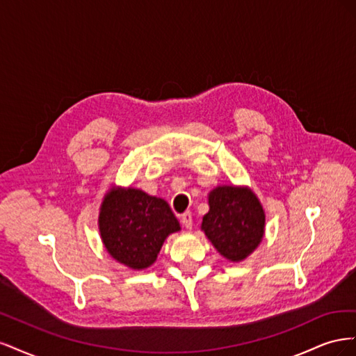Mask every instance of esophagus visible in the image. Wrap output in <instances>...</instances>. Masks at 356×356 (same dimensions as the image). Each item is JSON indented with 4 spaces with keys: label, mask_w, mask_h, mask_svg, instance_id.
I'll use <instances>...</instances> for the list:
<instances>
[{
    "label": "esophagus",
    "mask_w": 356,
    "mask_h": 356,
    "mask_svg": "<svg viewBox=\"0 0 356 356\" xmlns=\"http://www.w3.org/2000/svg\"><path fill=\"white\" fill-rule=\"evenodd\" d=\"M181 222H182V225H184L187 230H191V227H193V218H191V215L188 212H186L184 215H182Z\"/></svg>",
    "instance_id": "obj_1"
}]
</instances>
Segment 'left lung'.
<instances>
[{
	"mask_svg": "<svg viewBox=\"0 0 356 356\" xmlns=\"http://www.w3.org/2000/svg\"><path fill=\"white\" fill-rule=\"evenodd\" d=\"M209 211L200 229L225 260L241 263L261 243L264 208L246 186H217L208 195Z\"/></svg>",
	"mask_w": 356,
	"mask_h": 356,
	"instance_id": "1",
	"label": "left lung"
}]
</instances>
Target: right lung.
Returning a JSON list of instances; mask_svg holds the SVG:
<instances>
[{"label":"right lung","instance_id":"obj_1","mask_svg":"<svg viewBox=\"0 0 356 356\" xmlns=\"http://www.w3.org/2000/svg\"><path fill=\"white\" fill-rule=\"evenodd\" d=\"M98 227L105 251L132 270L154 264L168 236L181 230L165 199L115 184L102 199Z\"/></svg>","mask_w":356,"mask_h":356}]
</instances>
